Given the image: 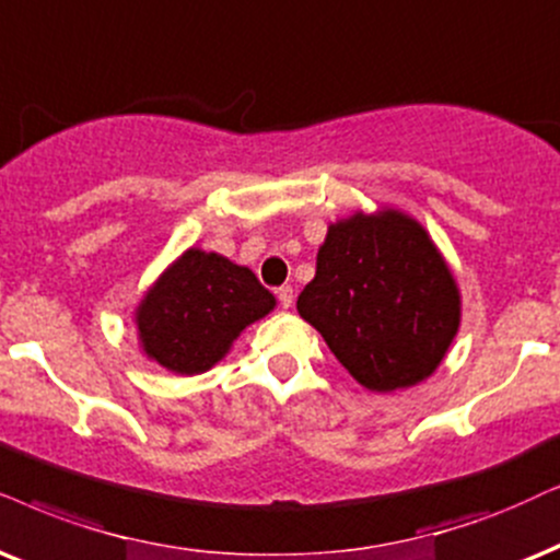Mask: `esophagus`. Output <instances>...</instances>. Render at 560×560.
I'll use <instances>...</instances> for the list:
<instances>
[{"label":"esophagus","mask_w":560,"mask_h":560,"mask_svg":"<svg viewBox=\"0 0 560 560\" xmlns=\"http://www.w3.org/2000/svg\"><path fill=\"white\" fill-rule=\"evenodd\" d=\"M276 296H279V304L284 310H289L294 304V289L292 287H281L279 292H276Z\"/></svg>","instance_id":"esophagus-1"}]
</instances>
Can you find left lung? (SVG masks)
Listing matches in <instances>:
<instances>
[{"mask_svg":"<svg viewBox=\"0 0 560 560\" xmlns=\"http://www.w3.org/2000/svg\"><path fill=\"white\" fill-rule=\"evenodd\" d=\"M296 313L359 385L393 393L436 372L459 330L463 300L419 219L385 207L330 224Z\"/></svg>","mask_w":560,"mask_h":560,"instance_id":"1","label":"left lung"}]
</instances>
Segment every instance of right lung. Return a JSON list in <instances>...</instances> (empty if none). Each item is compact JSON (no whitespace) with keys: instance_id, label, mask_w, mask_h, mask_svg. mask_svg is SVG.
Segmentation results:
<instances>
[{"instance_id":"1","label":"right lung","mask_w":560,"mask_h":560,"mask_svg":"<svg viewBox=\"0 0 560 560\" xmlns=\"http://www.w3.org/2000/svg\"><path fill=\"white\" fill-rule=\"evenodd\" d=\"M276 296L247 266L188 247L141 296L139 349L175 374H201L228 357L247 325L266 317Z\"/></svg>"}]
</instances>
